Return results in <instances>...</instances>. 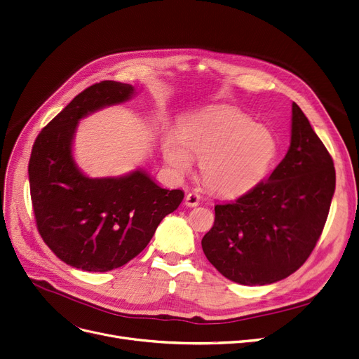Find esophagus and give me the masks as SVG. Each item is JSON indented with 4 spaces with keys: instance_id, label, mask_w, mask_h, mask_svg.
Instances as JSON below:
<instances>
[{
    "instance_id": "esophagus-1",
    "label": "esophagus",
    "mask_w": 359,
    "mask_h": 359,
    "mask_svg": "<svg viewBox=\"0 0 359 359\" xmlns=\"http://www.w3.org/2000/svg\"><path fill=\"white\" fill-rule=\"evenodd\" d=\"M184 204L188 207H196L199 205V195L195 192H189L184 198Z\"/></svg>"
}]
</instances>
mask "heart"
Instances as JSON below:
<instances>
[{"instance_id": "b5f03b06", "label": "heart", "mask_w": 359, "mask_h": 359, "mask_svg": "<svg viewBox=\"0 0 359 359\" xmlns=\"http://www.w3.org/2000/svg\"><path fill=\"white\" fill-rule=\"evenodd\" d=\"M277 151L271 130L235 108L194 118L183 133L171 132L163 142L164 161L176 175L192 170L194 154L207 188L222 195L251 189L267 173Z\"/></svg>"}]
</instances>
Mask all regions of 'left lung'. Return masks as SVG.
<instances>
[{
    "instance_id": "left-lung-1",
    "label": "left lung",
    "mask_w": 359,
    "mask_h": 359,
    "mask_svg": "<svg viewBox=\"0 0 359 359\" xmlns=\"http://www.w3.org/2000/svg\"><path fill=\"white\" fill-rule=\"evenodd\" d=\"M336 188L329 151L292 104L286 157L271 176L235 201L215 205L202 251L231 282L264 286L298 270L321 236Z\"/></svg>"
}]
</instances>
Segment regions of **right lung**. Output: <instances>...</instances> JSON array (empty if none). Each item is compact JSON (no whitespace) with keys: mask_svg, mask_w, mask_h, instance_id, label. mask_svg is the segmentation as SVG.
<instances>
[{"mask_svg":"<svg viewBox=\"0 0 359 359\" xmlns=\"http://www.w3.org/2000/svg\"><path fill=\"white\" fill-rule=\"evenodd\" d=\"M135 95L128 83L102 81L86 88L38 135L29 160L36 226L51 251L85 271H110L141 254L163 218L184 196L163 189L144 170L92 179L73 158L77 123Z\"/></svg>","mask_w":359,"mask_h":359,"instance_id":"1","label":"right lung"}]
</instances>
